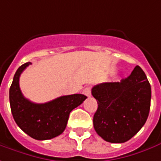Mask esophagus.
Segmentation results:
<instances>
[{
	"label": "esophagus",
	"mask_w": 161,
	"mask_h": 161,
	"mask_svg": "<svg viewBox=\"0 0 161 161\" xmlns=\"http://www.w3.org/2000/svg\"><path fill=\"white\" fill-rule=\"evenodd\" d=\"M83 93L85 95V96H87V97H90L91 96V88H90L89 86H87V87H85L84 91H83Z\"/></svg>",
	"instance_id": "obj_1"
}]
</instances>
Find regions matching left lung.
Listing matches in <instances>:
<instances>
[{"mask_svg": "<svg viewBox=\"0 0 161 161\" xmlns=\"http://www.w3.org/2000/svg\"><path fill=\"white\" fill-rule=\"evenodd\" d=\"M92 94L98 102L93 126L104 140L124 143L145 125L149 115L152 91L139 66H136L121 82L95 85Z\"/></svg>", "mask_w": 161, "mask_h": 161, "instance_id": "obj_1", "label": "left lung"}]
</instances>
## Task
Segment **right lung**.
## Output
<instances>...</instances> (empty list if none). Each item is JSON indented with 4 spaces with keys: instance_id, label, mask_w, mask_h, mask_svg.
<instances>
[{
    "instance_id": "right-lung-1",
    "label": "right lung",
    "mask_w": 161,
    "mask_h": 161,
    "mask_svg": "<svg viewBox=\"0 0 161 161\" xmlns=\"http://www.w3.org/2000/svg\"><path fill=\"white\" fill-rule=\"evenodd\" d=\"M31 62L20 66L9 88V103L13 118L24 132L37 140H47L61 135L67 126L69 114L87 98L84 94L62 96L43 104L25 99L19 87V77Z\"/></svg>"
}]
</instances>
